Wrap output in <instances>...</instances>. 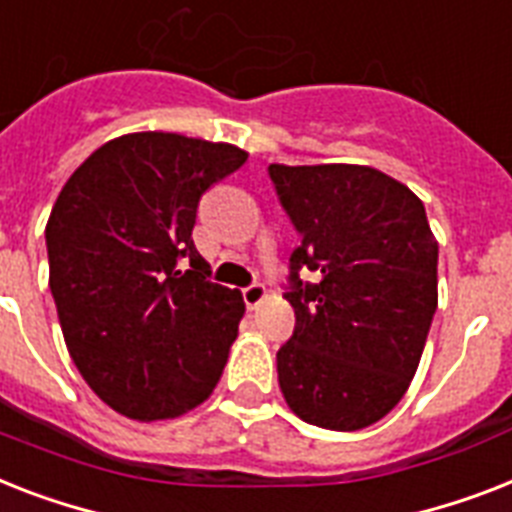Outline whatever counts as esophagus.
<instances>
[{
  "mask_svg": "<svg viewBox=\"0 0 512 512\" xmlns=\"http://www.w3.org/2000/svg\"><path fill=\"white\" fill-rule=\"evenodd\" d=\"M265 286L263 284H249V286H244L242 289V297H244V302H247V307H257L260 305V302H263L265 299Z\"/></svg>",
  "mask_w": 512,
  "mask_h": 512,
  "instance_id": "obj_1",
  "label": "esophagus"
}]
</instances>
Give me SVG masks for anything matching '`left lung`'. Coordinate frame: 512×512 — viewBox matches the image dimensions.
<instances>
[{
	"label": "left lung",
	"mask_w": 512,
	"mask_h": 512,
	"mask_svg": "<svg viewBox=\"0 0 512 512\" xmlns=\"http://www.w3.org/2000/svg\"><path fill=\"white\" fill-rule=\"evenodd\" d=\"M268 176L302 239L284 292L297 323L276 355L284 400L321 429H365L402 400L434 321L439 244L423 202L365 165Z\"/></svg>",
	"instance_id": "left-lung-1"
}]
</instances>
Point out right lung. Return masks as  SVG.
Masks as SVG:
<instances>
[{"label":"right lung","instance_id":"1","mask_svg":"<svg viewBox=\"0 0 512 512\" xmlns=\"http://www.w3.org/2000/svg\"><path fill=\"white\" fill-rule=\"evenodd\" d=\"M247 152L178 134L107 141L47 223L49 289L83 381L112 410L162 421L205 402L244 315L191 239L199 199Z\"/></svg>","mask_w":512,"mask_h":512}]
</instances>
